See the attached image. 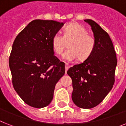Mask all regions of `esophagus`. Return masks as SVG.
<instances>
[{"label":"esophagus","mask_w":126,"mask_h":126,"mask_svg":"<svg viewBox=\"0 0 126 126\" xmlns=\"http://www.w3.org/2000/svg\"><path fill=\"white\" fill-rule=\"evenodd\" d=\"M70 67V65H69L68 63H66L65 64V73L66 72V71L68 70V69Z\"/></svg>","instance_id":"34e87169"}]
</instances>
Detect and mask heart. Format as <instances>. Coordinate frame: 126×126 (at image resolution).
I'll use <instances>...</instances> for the list:
<instances>
[{
  "mask_svg": "<svg viewBox=\"0 0 126 126\" xmlns=\"http://www.w3.org/2000/svg\"><path fill=\"white\" fill-rule=\"evenodd\" d=\"M68 43V50L63 56L67 61H72L78 58L83 61L89 58L95 47L94 37L88 33L85 28L78 23H71L64 28L63 36L56 33L52 40L53 50L57 55H61Z\"/></svg>",
  "mask_w": 126,
  "mask_h": 126,
  "instance_id": "1",
  "label": "heart"
}]
</instances>
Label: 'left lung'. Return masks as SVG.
I'll return each mask as SVG.
<instances>
[{
  "label": "left lung",
  "instance_id": "left-lung-1",
  "mask_svg": "<svg viewBox=\"0 0 126 126\" xmlns=\"http://www.w3.org/2000/svg\"><path fill=\"white\" fill-rule=\"evenodd\" d=\"M91 26L95 47L90 57L67 71L72 81V99L78 107L91 109L103 101L114 83L117 60L109 34L91 19H85Z\"/></svg>",
  "mask_w": 126,
  "mask_h": 126
}]
</instances>
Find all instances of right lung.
Wrapping results in <instances>:
<instances>
[{
    "label": "right lung",
    "instance_id": "add662e5",
    "mask_svg": "<svg viewBox=\"0 0 126 126\" xmlns=\"http://www.w3.org/2000/svg\"><path fill=\"white\" fill-rule=\"evenodd\" d=\"M63 22L36 19L18 34L12 46L9 65L15 91L35 108L48 106L55 86L65 74V63L54 56L52 40Z\"/></svg>",
    "mask_w": 126,
    "mask_h": 126
}]
</instances>
